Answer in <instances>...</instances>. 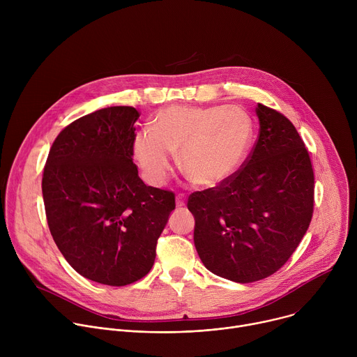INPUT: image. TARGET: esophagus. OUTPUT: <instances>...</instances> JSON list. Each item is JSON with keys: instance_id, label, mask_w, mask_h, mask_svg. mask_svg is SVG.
Masks as SVG:
<instances>
[{"instance_id": "34e87169", "label": "esophagus", "mask_w": 357, "mask_h": 357, "mask_svg": "<svg viewBox=\"0 0 357 357\" xmlns=\"http://www.w3.org/2000/svg\"><path fill=\"white\" fill-rule=\"evenodd\" d=\"M185 195L183 193H179V195H176V208H182V206H185Z\"/></svg>"}]
</instances>
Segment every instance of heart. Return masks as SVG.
I'll return each mask as SVG.
<instances>
[{
  "label": "heart",
  "mask_w": 357,
  "mask_h": 357,
  "mask_svg": "<svg viewBox=\"0 0 357 357\" xmlns=\"http://www.w3.org/2000/svg\"><path fill=\"white\" fill-rule=\"evenodd\" d=\"M254 123L237 106H171L157 113L152 130L137 132L132 154L145 181L162 185L179 151L182 169L202 188H218L244 165Z\"/></svg>",
  "instance_id": "b5f03b06"
}]
</instances>
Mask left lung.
Listing matches in <instances>:
<instances>
[{"label": "left lung", "mask_w": 357, "mask_h": 357, "mask_svg": "<svg viewBox=\"0 0 357 357\" xmlns=\"http://www.w3.org/2000/svg\"><path fill=\"white\" fill-rule=\"evenodd\" d=\"M256 113L259 137L237 175L188 199L202 263L241 284L278 271L314 213L315 178L307 146L284 114L260 103Z\"/></svg>", "instance_id": "left-lung-1"}]
</instances>
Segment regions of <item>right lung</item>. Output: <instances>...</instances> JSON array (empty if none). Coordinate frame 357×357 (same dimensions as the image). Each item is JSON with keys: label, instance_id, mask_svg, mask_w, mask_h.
<instances>
[{"label": "right lung", "instance_id": "right-lung-1", "mask_svg": "<svg viewBox=\"0 0 357 357\" xmlns=\"http://www.w3.org/2000/svg\"><path fill=\"white\" fill-rule=\"evenodd\" d=\"M139 113L116 106L65 127L42 176L47 226L66 261L84 278L123 287L145 277L175 193L146 186L132 162Z\"/></svg>", "mask_w": 357, "mask_h": 357}]
</instances>
